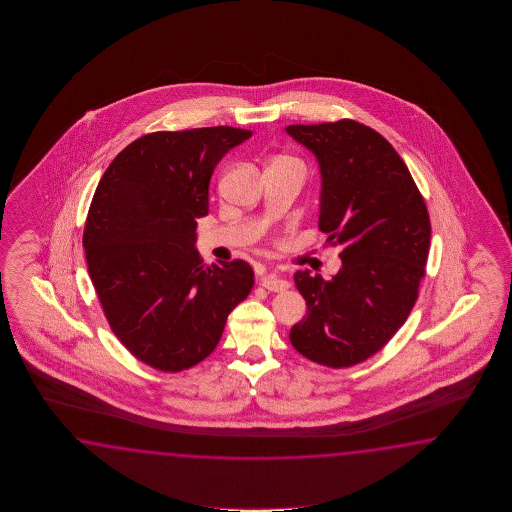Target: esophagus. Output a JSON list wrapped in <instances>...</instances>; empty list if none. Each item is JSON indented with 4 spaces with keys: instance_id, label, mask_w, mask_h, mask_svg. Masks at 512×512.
<instances>
[{
    "instance_id": "34e87169",
    "label": "esophagus",
    "mask_w": 512,
    "mask_h": 512,
    "mask_svg": "<svg viewBox=\"0 0 512 512\" xmlns=\"http://www.w3.org/2000/svg\"><path fill=\"white\" fill-rule=\"evenodd\" d=\"M261 285H263L267 291H272V293H282V291H287V289L291 287V283L287 282V280H283L282 276H278L276 272H267V274L261 278Z\"/></svg>"
}]
</instances>
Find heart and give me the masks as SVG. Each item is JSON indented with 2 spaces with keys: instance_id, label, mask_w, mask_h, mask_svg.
I'll use <instances>...</instances> for the list:
<instances>
[{
  "instance_id": "1",
  "label": "heart",
  "mask_w": 512,
  "mask_h": 512,
  "mask_svg": "<svg viewBox=\"0 0 512 512\" xmlns=\"http://www.w3.org/2000/svg\"><path fill=\"white\" fill-rule=\"evenodd\" d=\"M283 159H287V157H283ZM291 161H294V159H291Z\"/></svg>"
}]
</instances>
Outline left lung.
I'll return each instance as SVG.
<instances>
[{"label":"left lung","instance_id":"left-lung-1","mask_svg":"<svg viewBox=\"0 0 512 512\" xmlns=\"http://www.w3.org/2000/svg\"><path fill=\"white\" fill-rule=\"evenodd\" d=\"M285 131L315 153L318 229L342 247L331 280L294 274L307 316L289 338L305 359L349 368L384 348L410 315L430 249L428 210L401 155L370 126L342 119Z\"/></svg>","mask_w":512,"mask_h":512}]
</instances>
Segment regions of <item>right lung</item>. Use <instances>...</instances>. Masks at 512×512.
Wrapping results in <instances>:
<instances>
[{"mask_svg":"<svg viewBox=\"0 0 512 512\" xmlns=\"http://www.w3.org/2000/svg\"><path fill=\"white\" fill-rule=\"evenodd\" d=\"M252 131H155L128 144L98 183L84 229L87 271L111 331L155 370H188L218 346L254 285L243 260L205 265L197 218L216 164Z\"/></svg>","mask_w":512,"mask_h":512,"instance_id":"1","label":"right lung"}]
</instances>
